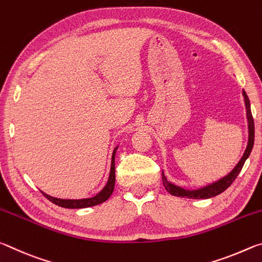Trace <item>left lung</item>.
Masks as SVG:
<instances>
[{
    "label": "left lung",
    "instance_id": "obj_1",
    "mask_svg": "<svg viewBox=\"0 0 262 262\" xmlns=\"http://www.w3.org/2000/svg\"><path fill=\"white\" fill-rule=\"evenodd\" d=\"M243 96H244V99H245L247 120H248V133H250V135H248L247 148L245 150V152H244V156L236 165V167H234L227 177H224V178L216 181L214 184L207 186V187H203L198 190H186L180 187H177V186L168 183L167 179L165 178V176H164V173H162L163 184L165 186V189L168 193L174 195V196H180V198L183 196V198H188V199H209L212 196H216V195H219L221 193H223L229 186H231L234 179H236L237 176L239 174V172L242 171L244 164H245V161L248 158V156H250L254 144V120H253V115H252V112H251L250 99H248L245 91H243Z\"/></svg>",
    "mask_w": 262,
    "mask_h": 262
}]
</instances>
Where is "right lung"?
I'll return each mask as SVG.
<instances>
[{
  "mask_svg": "<svg viewBox=\"0 0 262 262\" xmlns=\"http://www.w3.org/2000/svg\"><path fill=\"white\" fill-rule=\"evenodd\" d=\"M117 149H114L113 155H112V163H111V172H110V178L107 184H106L105 187L103 188L100 193H98L94 198H89V199H82V200H63V199H56L50 196V195L43 194V196L48 199L51 202L54 203L56 206L63 207V208H69V209H77V208H86V207H92V206H97L99 203H103L104 201L107 200V199L111 196V194L113 193L114 189V183H115V166H114V156L115 152H117Z\"/></svg>",
  "mask_w": 262,
  "mask_h": 262,
  "instance_id": "1",
  "label": "right lung"
}]
</instances>
